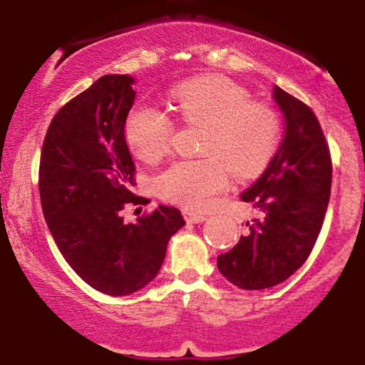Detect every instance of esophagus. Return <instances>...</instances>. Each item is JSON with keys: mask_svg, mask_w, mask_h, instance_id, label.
<instances>
[{"mask_svg": "<svg viewBox=\"0 0 365 365\" xmlns=\"http://www.w3.org/2000/svg\"><path fill=\"white\" fill-rule=\"evenodd\" d=\"M182 215H184V219H186V222H190V224H200L207 219L203 214H196V212H191V210H184Z\"/></svg>", "mask_w": 365, "mask_h": 365, "instance_id": "34e87169", "label": "esophagus"}]
</instances>
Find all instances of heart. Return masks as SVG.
Here are the masks:
<instances>
[{
    "mask_svg": "<svg viewBox=\"0 0 365 365\" xmlns=\"http://www.w3.org/2000/svg\"><path fill=\"white\" fill-rule=\"evenodd\" d=\"M172 101L186 124L207 128L203 160L174 163L157 179L165 202L190 210H207L229 186L226 163L240 178L260 174L279 145V118L269 105L250 101V93L220 76H202L172 89ZM124 134L143 162L155 163L170 151L174 122L157 106L129 110Z\"/></svg>",
    "mask_w": 365,
    "mask_h": 365,
    "instance_id": "heart-1",
    "label": "heart"
}]
</instances>
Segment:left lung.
Masks as SVG:
<instances>
[{"label":"left lung","instance_id":"1","mask_svg":"<svg viewBox=\"0 0 365 365\" xmlns=\"http://www.w3.org/2000/svg\"><path fill=\"white\" fill-rule=\"evenodd\" d=\"M284 117V136L267 169L241 200L262 212L217 267L241 289H265L294 274L312 252L324 222L333 165L321 124L300 100L272 89Z\"/></svg>","mask_w":365,"mask_h":365}]
</instances>
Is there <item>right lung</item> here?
<instances>
[{"instance_id":"obj_1","label":"right lung","mask_w":365,"mask_h":365,"mask_svg":"<svg viewBox=\"0 0 365 365\" xmlns=\"http://www.w3.org/2000/svg\"><path fill=\"white\" fill-rule=\"evenodd\" d=\"M133 84L134 77L110 73L61 106L39 165L41 205L56 247L81 279L112 297L153 281L170 236L186 224L165 205L124 222L128 205L148 202L133 193L136 169L124 134Z\"/></svg>"}]
</instances>
